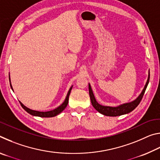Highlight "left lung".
<instances>
[{"mask_svg": "<svg viewBox=\"0 0 160 160\" xmlns=\"http://www.w3.org/2000/svg\"><path fill=\"white\" fill-rule=\"evenodd\" d=\"M149 80H150V73H149L148 79L147 82H146L145 88L143 89L142 92H141V94H140L139 97H138L136 99L134 100L133 102H130V103H126V104H122L121 105V106H118L117 107H105V106H102V105L98 104V103L97 102L95 98H94V94L91 88V86L90 84H89V93H90L92 104V106L94 107V109L97 111V112L101 113L103 115L109 116H117L126 114V113H128L129 112H132V110H134L135 108L138 107V105L140 104V102H141L143 95H144L145 94L146 88H147L148 85L149 83Z\"/></svg>", "mask_w": 160, "mask_h": 160, "instance_id": "1", "label": "left lung"}]
</instances>
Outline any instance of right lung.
<instances>
[{
	"instance_id": "1",
	"label": "right lung",
	"mask_w": 160,
	"mask_h": 160,
	"mask_svg": "<svg viewBox=\"0 0 160 160\" xmlns=\"http://www.w3.org/2000/svg\"><path fill=\"white\" fill-rule=\"evenodd\" d=\"M11 87L12 90V85H10ZM72 90V87L70 88V90L68 91V92L67 94V96H66V98L65 99L64 102L62 104L61 106H59L58 108H56V109H53L52 111H50V112H38V111H34V110H32V109H29V108L26 107L25 106H24V105L22 104V103L20 102V104L22 107L24 109H25L27 112L29 113V114L31 115H33V116H40V117H53V116H57L58 114H59L61 112H63V111L65 109V108L67 107L68 104V99H69V95L70 94V91Z\"/></svg>"
}]
</instances>
